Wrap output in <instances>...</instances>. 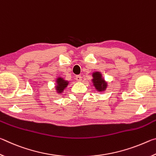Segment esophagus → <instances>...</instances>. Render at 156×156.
<instances>
[{
	"instance_id": "34e87169",
	"label": "esophagus",
	"mask_w": 156,
	"mask_h": 156,
	"mask_svg": "<svg viewBox=\"0 0 156 156\" xmlns=\"http://www.w3.org/2000/svg\"><path fill=\"white\" fill-rule=\"evenodd\" d=\"M76 80H77V81H81V80H82L81 76H79V75L76 76Z\"/></svg>"
}]
</instances>
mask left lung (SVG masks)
I'll return each mask as SVG.
<instances>
[{
	"label": "left lung",
	"mask_w": 156,
	"mask_h": 156,
	"mask_svg": "<svg viewBox=\"0 0 156 156\" xmlns=\"http://www.w3.org/2000/svg\"><path fill=\"white\" fill-rule=\"evenodd\" d=\"M93 82L94 85L96 87V89L98 91H101L105 90L106 89L107 83H105V80L102 78V76L100 72H95L93 73Z\"/></svg>",
	"instance_id": "8db88e82"
}]
</instances>
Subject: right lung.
I'll return each instance as SVG.
<instances>
[{
    "label": "right lung",
    "mask_w": 156,
    "mask_h": 156,
    "mask_svg": "<svg viewBox=\"0 0 156 156\" xmlns=\"http://www.w3.org/2000/svg\"><path fill=\"white\" fill-rule=\"evenodd\" d=\"M57 83V86H56V89L57 91H58V93H61V92L64 90L65 88L67 87V84H68V82L65 81V80H63L62 78H58L56 80Z\"/></svg>",
    "instance_id": "obj_1"
}]
</instances>
